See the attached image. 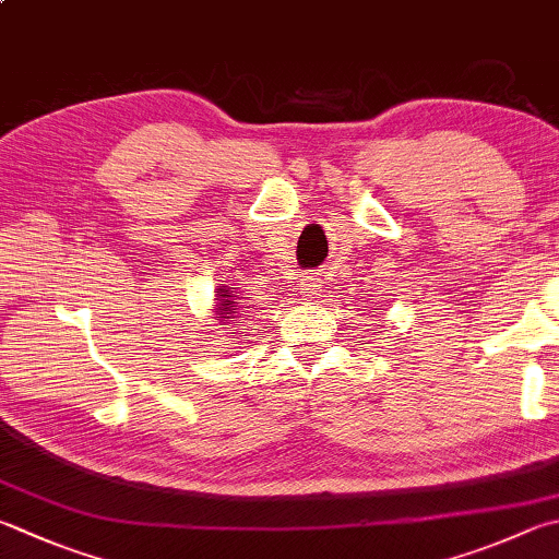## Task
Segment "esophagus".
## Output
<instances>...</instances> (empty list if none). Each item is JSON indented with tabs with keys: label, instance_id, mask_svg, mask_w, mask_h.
Masks as SVG:
<instances>
[{
	"label": "esophagus",
	"instance_id": "34e87169",
	"mask_svg": "<svg viewBox=\"0 0 559 559\" xmlns=\"http://www.w3.org/2000/svg\"><path fill=\"white\" fill-rule=\"evenodd\" d=\"M321 280H319V275H316V272H307V275H301V280H299V294L304 299H316V297H321Z\"/></svg>",
	"mask_w": 559,
	"mask_h": 559
}]
</instances>
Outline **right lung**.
<instances>
[{
  "mask_svg": "<svg viewBox=\"0 0 559 559\" xmlns=\"http://www.w3.org/2000/svg\"><path fill=\"white\" fill-rule=\"evenodd\" d=\"M216 304H214V319L218 321V325H228L230 321L240 319V311L248 309L243 299L240 297L238 287H218L216 292Z\"/></svg>",
  "mask_w": 559,
  "mask_h": 559,
  "instance_id": "1",
  "label": "right lung"
}]
</instances>
